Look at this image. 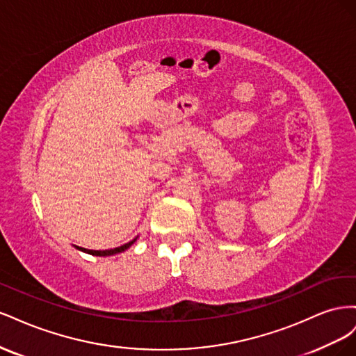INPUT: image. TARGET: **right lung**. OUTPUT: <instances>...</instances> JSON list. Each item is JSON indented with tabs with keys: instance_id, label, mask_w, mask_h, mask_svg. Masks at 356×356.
Here are the masks:
<instances>
[{
	"instance_id": "1",
	"label": "right lung",
	"mask_w": 356,
	"mask_h": 356,
	"mask_svg": "<svg viewBox=\"0 0 356 356\" xmlns=\"http://www.w3.org/2000/svg\"><path fill=\"white\" fill-rule=\"evenodd\" d=\"M136 239H134V241H131V242H127V243H124V245H122V246H118V248H114V250H105V251H95V250H86V248H79L80 251H84V252H88V254H92V255H98V257H105V255H114V254H118V252H123L124 250H127L129 246H131L134 242H135Z\"/></svg>"
}]
</instances>
